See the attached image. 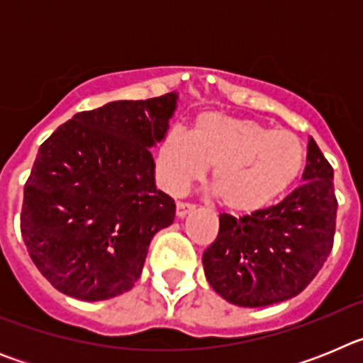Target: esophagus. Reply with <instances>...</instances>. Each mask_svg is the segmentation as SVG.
Masks as SVG:
<instances>
[{"label": "esophagus", "mask_w": 363, "mask_h": 363, "mask_svg": "<svg viewBox=\"0 0 363 363\" xmlns=\"http://www.w3.org/2000/svg\"><path fill=\"white\" fill-rule=\"evenodd\" d=\"M194 209H196V205L189 203V201H178V203H176V214H178V218H185Z\"/></svg>", "instance_id": "34e87169"}]
</instances>
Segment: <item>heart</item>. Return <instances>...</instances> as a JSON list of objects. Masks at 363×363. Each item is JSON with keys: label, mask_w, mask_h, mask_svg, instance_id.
Segmentation results:
<instances>
[{"label": "heart", "mask_w": 363, "mask_h": 363, "mask_svg": "<svg viewBox=\"0 0 363 363\" xmlns=\"http://www.w3.org/2000/svg\"><path fill=\"white\" fill-rule=\"evenodd\" d=\"M306 150L291 130H272L245 118L205 112L191 133L171 129L160 143L158 163L167 189L184 191L213 167L211 185L223 207L255 213L281 196L301 172Z\"/></svg>", "instance_id": "b5f03b06"}]
</instances>
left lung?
I'll use <instances>...</instances> for the list:
<instances>
[{
	"mask_svg": "<svg viewBox=\"0 0 363 363\" xmlns=\"http://www.w3.org/2000/svg\"><path fill=\"white\" fill-rule=\"evenodd\" d=\"M333 167L313 138L303 184L280 203L242 218L220 214L203 252L207 281L240 307H265L296 296L331 255L338 201Z\"/></svg>",
	"mask_w": 363,
	"mask_h": 363,
	"instance_id": "obj_1",
	"label": "left lung"
}]
</instances>
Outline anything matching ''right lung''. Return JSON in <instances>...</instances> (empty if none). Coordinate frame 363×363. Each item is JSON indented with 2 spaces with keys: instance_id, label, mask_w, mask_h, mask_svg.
<instances>
[{
  "instance_id": "obj_1",
  "label": "right lung",
  "mask_w": 363,
  "mask_h": 363,
  "mask_svg": "<svg viewBox=\"0 0 363 363\" xmlns=\"http://www.w3.org/2000/svg\"><path fill=\"white\" fill-rule=\"evenodd\" d=\"M178 94L121 99L74 114L38 150L23 191L21 236L60 293L108 300L134 287L152 236L176 205L154 184L150 147Z\"/></svg>"
}]
</instances>
